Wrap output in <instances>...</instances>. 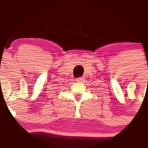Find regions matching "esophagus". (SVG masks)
Instances as JSON below:
<instances>
[{"instance_id":"1","label":"esophagus","mask_w":148,"mask_h":148,"mask_svg":"<svg viewBox=\"0 0 148 148\" xmlns=\"http://www.w3.org/2000/svg\"><path fill=\"white\" fill-rule=\"evenodd\" d=\"M83 80H84V77H77V78H76V81H77V82H83Z\"/></svg>"}]
</instances>
